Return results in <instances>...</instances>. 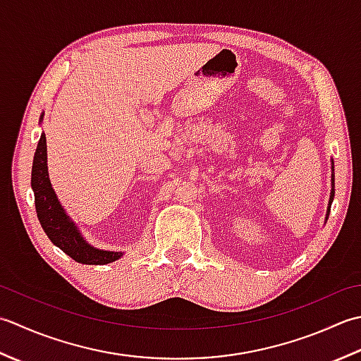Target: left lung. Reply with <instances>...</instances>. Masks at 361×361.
<instances>
[{"label":"left lung","instance_id":"1","mask_svg":"<svg viewBox=\"0 0 361 361\" xmlns=\"http://www.w3.org/2000/svg\"><path fill=\"white\" fill-rule=\"evenodd\" d=\"M334 160H332V190H330V197H329V207H327V213H326V219L329 218V213H330V205H332V202H334V196H335V170H334Z\"/></svg>","mask_w":361,"mask_h":361}]
</instances>
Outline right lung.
Wrapping results in <instances>:
<instances>
[{
  "label": "right lung",
  "instance_id": "add662e5",
  "mask_svg": "<svg viewBox=\"0 0 361 361\" xmlns=\"http://www.w3.org/2000/svg\"><path fill=\"white\" fill-rule=\"evenodd\" d=\"M43 115L45 114L42 112L40 124L43 121ZM47 156V137L45 132H42L34 154L31 187L35 197L37 216H39V221L48 238L73 260L82 264H107L121 259L124 252L99 249L84 238L82 232L63 209L53 185H51Z\"/></svg>",
  "mask_w": 361,
  "mask_h": 361
}]
</instances>
